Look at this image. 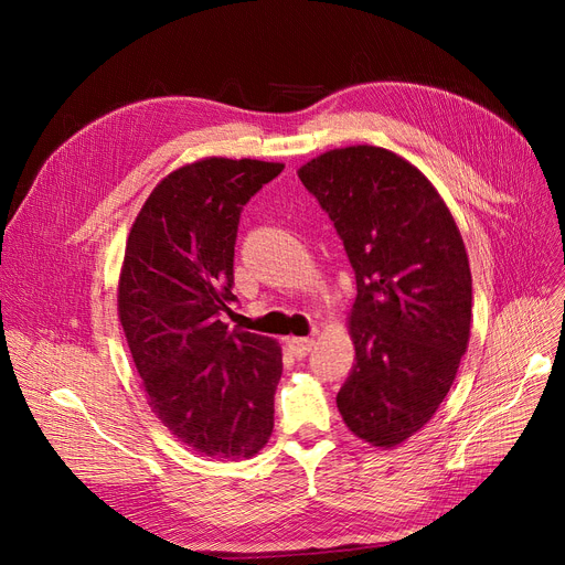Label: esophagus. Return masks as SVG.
Segmentation results:
<instances>
[{
    "mask_svg": "<svg viewBox=\"0 0 565 565\" xmlns=\"http://www.w3.org/2000/svg\"><path fill=\"white\" fill-rule=\"evenodd\" d=\"M288 348H290V352L295 354V358H307V354H309L311 348H313V339H307V337H290V339H288Z\"/></svg>",
    "mask_w": 565,
    "mask_h": 565,
    "instance_id": "esophagus-1",
    "label": "esophagus"
}]
</instances>
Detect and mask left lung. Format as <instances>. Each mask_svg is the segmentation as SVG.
Instances as JSON below:
<instances>
[{
    "instance_id": "obj_1",
    "label": "left lung",
    "mask_w": 565,
    "mask_h": 565,
    "mask_svg": "<svg viewBox=\"0 0 565 565\" xmlns=\"http://www.w3.org/2000/svg\"><path fill=\"white\" fill-rule=\"evenodd\" d=\"M334 222L358 279L354 366L337 396L352 435L394 449L447 398L471 328L460 228L428 178L387 148L324 151L298 169Z\"/></svg>"
}]
</instances>
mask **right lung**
<instances>
[{"label": "right lung", "instance_id": "add662e5", "mask_svg": "<svg viewBox=\"0 0 565 565\" xmlns=\"http://www.w3.org/2000/svg\"><path fill=\"white\" fill-rule=\"evenodd\" d=\"M281 162L203 158L178 167L132 222L118 320L148 407L196 456H256L275 428L281 345L228 330L233 247L243 205Z\"/></svg>", "mask_w": 565, "mask_h": 565}]
</instances>
